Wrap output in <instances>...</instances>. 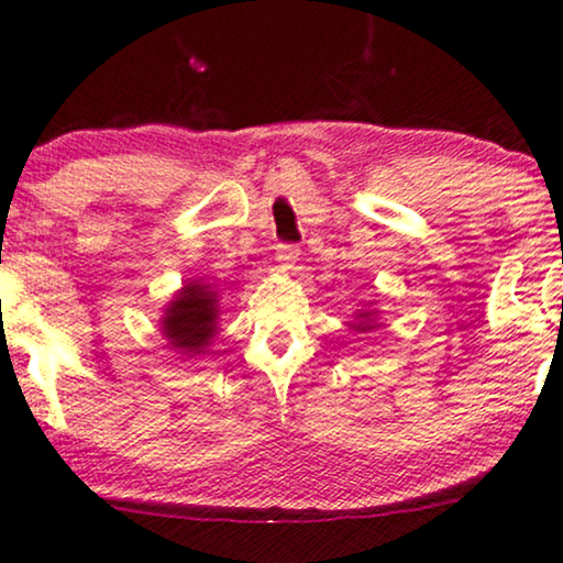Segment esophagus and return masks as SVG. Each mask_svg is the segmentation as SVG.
<instances>
[{"label": "esophagus", "mask_w": 563, "mask_h": 563, "mask_svg": "<svg viewBox=\"0 0 563 563\" xmlns=\"http://www.w3.org/2000/svg\"><path fill=\"white\" fill-rule=\"evenodd\" d=\"M297 255H300L297 244L284 242V244H279V247H276V263H279L282 268H292L295 261H297Z\"/></svg>", "instance_id": "34e87169"}]
</instances>
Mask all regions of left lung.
I'll return each mask as SVG.
<instances>
[{
	"label": "left lung",
	"instance_id": "8db88e82",
	"mask_svg": "<svg viewBox=\"0 0 563 563\" xmlns=\"http://www.w3.org/2000/svg\"><path fill=\"white\" fill-rule=\"evenodd\" d=\"M361 319H368V316L363 313ZM355 329H358V332H368V329H372V323H368V321H361V323H355Z\"/></svg>",
	"mask_w": 563,
	"mask_h": 563
}]
</instances>
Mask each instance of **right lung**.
<instances>
[{"label": "right lung", "instance_id": "1", "mask_svg": "<svg viewBox=\"0 0 563 563\" xmlns=\"http://www.w3.org/2000/svg\"><path fill=\"white\" fill-rule=\"evenodd\" d=\"M216 292L205 284H187L170 302L163 321V332L170 345L200 353L216 334Z\"/></svg>", "mask_w": 563, "mask_h": 563}]
</instances>
